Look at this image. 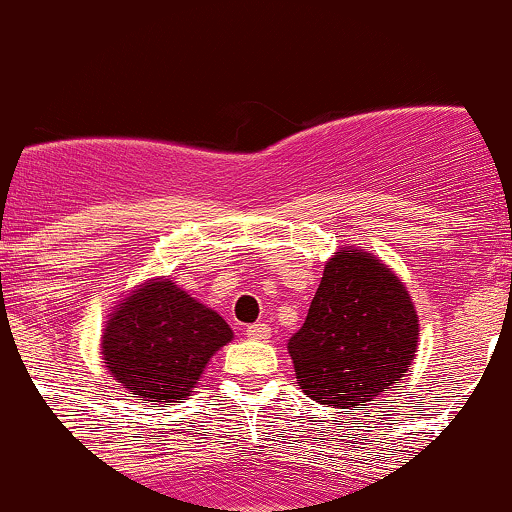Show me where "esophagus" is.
Returning <instances> with one entry per match:
<instances>
[{
	"label": "esophagus",
	"mask_w": 512,
	"mask_h": 512,
	"mask_svg": "<svg viewBox=\"0 0 512 512\" xmlns=\"http://www.w3.org/2000/svg\"><path fill=\"white\" fill-rule=\"evenodd\" d=\"M245 334H248L252 342H267L272 337V327L264 325V322H257V325L245 327Z\"/></svg>",
	"instance_id": "34e87169"
}]
</instances>
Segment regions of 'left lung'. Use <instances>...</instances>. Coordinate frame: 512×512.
<instances>
[{
    "label": "left lung",
    "mask_w": 512,
    "mask_h": 512,
    "mask_svg": "<svg viewBox=\"0 0 512 512\" xmlns=\"http://www.w3.org/2000/svg\"><path fill=\"white\" fill-rule=\"evenodd\" d=\"M419 337L404 281L373 252L349 245L325 262L289 354L310 399L334 409L366 407L407 375Z\"/></svg>",
    "instance_id": "1"
}]
</instances>
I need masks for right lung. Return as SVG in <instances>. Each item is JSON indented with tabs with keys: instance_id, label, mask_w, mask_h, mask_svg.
Returning <instances> with one entry per match:
<instances>
[{
	"instance_id": "add662e5",
	"label": "right lung",
	"mask_w": 512,
	"mask_h": 512,
	"mask_svg": "<svg viewBox=\"0 0 512 512\" xmlns=\"http://www.w3.org/2000/svg\"><path fill=\"white\" fill-rule=\"evenodd\" d=\"M233 339L228 322L158 276L125 293L101 332L105 370L144 402L190 397L211 356Z\"/></svg>"
}]
</instances>
